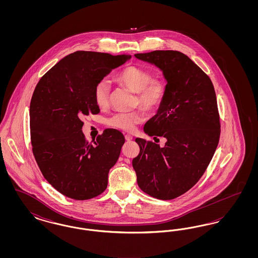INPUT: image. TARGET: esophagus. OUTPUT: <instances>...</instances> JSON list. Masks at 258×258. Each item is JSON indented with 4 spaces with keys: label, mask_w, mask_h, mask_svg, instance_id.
I'll return each mask as SVG.
<instances>
[{
    "label": "esophagus",
    "mask_w": 258,
    "mask_h": 258,
    "mask_svg": "<svg viewBox=\"0 0 258 258\" xmlns=\"http://www.w3.org/2000/svg\"><path fill=\"white\" fill-rule=\"evenodd\" d=\"M124 138H125V140H126V141H131V140H133V136L131 135H124Z\"/></svg>",
    "instance_id": "1"
}]
</instances>
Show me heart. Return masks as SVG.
<instances>
[{
    "instance_id": "b5f03b06",
    "label": "heart",
    "mask_w": 258,
    "mask_h": 258,
    "mask_svg": "<svg viewBox=\"0 0 258 258\" xmlns=\"http://www.w3.org/2000/svg\"><path fill=\"white\" fill-rule=\"evenodd\" d=\"M115 80L134 93H136L135 104L144 110L154 112L162 104L166 93L167 84L161 77H152V74L143 68L128 66L121 70L115 76ZM110 86L108 81H98L94 90V99L99 108L108 105ZM145 115L142 109L133 112L116 113L107 120L108 125L123 132H133L135 126L144 121Z\"/></svg>"
}]
</instances>
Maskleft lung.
<instances>
[{
    "mask_svg": "<svg viewBox=\"0 0 258 258\" xmlns=\"http://www.w3.org/2000/svg\"><path fill=\"white\" fill-rule=\"evenodd\" d=\"M155 64L167 93L157 114L144 125L149 136H162L164 146L142 138L133 160L137 184L149 196L170 200L197 184L218 147L221 123L216 92L208 75L186 55L173 50L135 54Z\"/></svg>",
    "mask_w": 258,
    "mask_h": 258,
    "instance_id": "1",
    "label": "left lung"
}]
</instances>
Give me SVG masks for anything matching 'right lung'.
<instances>
[{
  "label": "right lung",
  "mask_w": 258,
  "mask_h": 258,
  "mask_svg": "<svg viewBox=\"0 0 258 258\" xmlns=\"http://www.w3.org/2000/svg\"><path fill=\"white\" fill-rule=\"evenodd\" d=\"M128 57L76 51L50 69L34 91L30 104L33 154L46 181L67 197L87 200L107 187L124 137L107 128L90 143L82 133V119L99 113L95 87Z\"/></svg>",
  "instance_id": "1"
}]
</instances>
